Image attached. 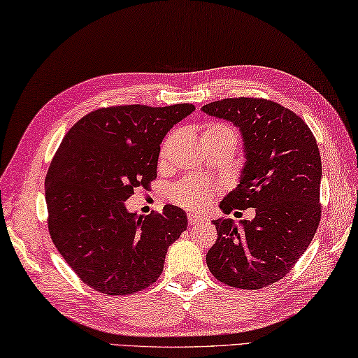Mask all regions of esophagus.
Returning a JSON list of instances; mask_svg holds the SVG:
<instances>
[{"instance_id":"34e87169","label":"esophagus","mask_w":358,"mask_h":358,"mask_svg":"<svg viewBox=\"0 0 358 358\" xmlns=\"http://www.w3.org/2000/svg\"><path fill=\"white\" fill-rule=\"evenodd\" d=\"M189 224L190 225H200V224H204V219L201 217V215L189 214Z\"/></svg>"}]
</instances>
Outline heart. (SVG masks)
Wrapping results in <instances>:
<instances>
[{
    "label": "heart",
    "mask_w": 358,
    "mask_h": 358,
    "mask_svg": "<svg viewBox=\"0 0 358 358\" xmlns=\"http://www.w3.org/2000/svg\"><path fill=\"white\" fill-rule=\"evenodd\" d=\"M201 138H228L236 144V133L225 124H208L204 127ZM213 196V189L200 180H184L171 189L173 200L187 209H203L208 206Z\"/></svg>",
    "instance_id": "obj_1"
}]
</instances>
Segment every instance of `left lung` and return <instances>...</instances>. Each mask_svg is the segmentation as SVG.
<instances>
[{
	"mask_svg": "<svg viewBox=\"0 0 358 358\" xmlns=\"http://www.w3.org/2000/svg\"><path fill=\"white\" fill-rule=\"evenodd\" d=\"M204 114L239 128L244 166L220 209H255L236 225L214 220L217 241L206 263L215 279L245 290L268 287L295 266L320 222L322 162L309 127L290 109L263 98H227L204 104Z\"/></svg>",
	"mask_w": 358,
	"mask_h": 358,
	"instance_id": "8db88e82",
	"label": "left lung"
}]
</instances>
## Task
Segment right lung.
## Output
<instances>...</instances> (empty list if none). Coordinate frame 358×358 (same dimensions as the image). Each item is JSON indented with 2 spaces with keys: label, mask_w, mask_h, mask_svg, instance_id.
<instances>
[{
  "label": "right lung",
  "mask_w": 358,
  "mask_h": 358,
  "mask_svg": "<svg viewBox=\"0 0 358 358\" xmlns=\"http://www.w3.org/2000/svg\"><path fill=\"white\" fill-rule=\"evenodd\" d=\"M193 104L96 109L76 122L45 178L49 233L82 282L104 295H130L155 282L187 214L166 204L138 215L125 201L157 178L160 144Z\"/></svg>",
  "instance_id": "obj_1"
}]
</instances>
